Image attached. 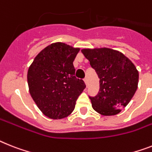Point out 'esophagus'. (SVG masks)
<instances>
[{"label":"esophagus","mask_w":152,"mask_h":152,"mask_svg":"<svg viewBox=\"0 0 152 152\" xmlns=\"http://www.w3.org/2000/svg\"><path fill=\"white\" fill-rule=\"evenodd\" d=\"M84 82H85V83H86V86H88V79L87 78L84 79Z\"/></svg>","instance_id":"esophagus-1"}]
</instances>
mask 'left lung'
Instances as JSON below:
<instances>
[{
  "label": "left lung",
  "mask_w": 152,
  "mask_h": 152,
  "mask_svg": "<svg viewBox=\"0 0 152 152\" xmlns=\"http://www.w3.org/2000/svg\"><path fill=\"white\" fill-rule=\"evenodd\" d=\"M81 52L100 78V90L90 96L92 107L104 116L117 114L137 90L138 72L129 58L110 48H85Z\"/></svg>",
  "instance_id": "8db88e82"
}]
</instances>
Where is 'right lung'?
Returning <instances> with one entry per match:
<instances>
[{"instance_id": "obj_1", "label": "right lung", "mask_w": 152, "mask_h": 152, "mask_svg": "<svg viewBox=\"0 0 152 152\" xmlns=\"http://www.w3.org/2000/svg\"><path fill=\"white\" fill-rule=\"evenodd\" d=\"M79 51L65 43H53L41 51L29 67L31 96L41 111L51 119L69 115L86 88L83 80L75 76L73 61Z\"/></svg>"}]
</instances>
